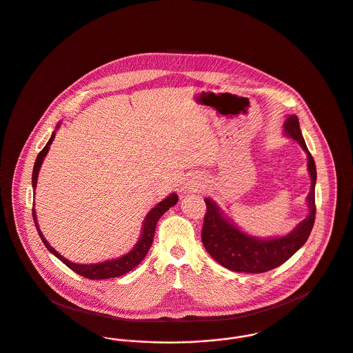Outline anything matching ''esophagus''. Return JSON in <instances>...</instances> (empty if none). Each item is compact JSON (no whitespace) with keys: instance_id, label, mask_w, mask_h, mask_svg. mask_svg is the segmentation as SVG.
<instances>
[{"instance_id":"esophagus-1","label":"esophagus","mask_w":353,"mask_h":353,"mask_svg":"<svg viewBox=\"0 0 353 353\" xmlns=\"http://www.w3.org/2000/svg\"><path fill=\"white\" fill-rule=\"evenodd\" d=\"M203 181L200 180V177L197 176H191L185 184V191L187 192H197L199 190H201Z\"/></svg>"}]
</instances>
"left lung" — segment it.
Instances as JSON below:
<instances>
[{
  "label": "left lung",
  "mask_w": 353,
  "mask_h": 353,
  "mask_svg": "<svg viewBox=\"0 0 353 353\" xmlns=\"http://www.w3.org/2000/svg\"><path fill=\"white\" fill-rule=\"evenodd\" d=\"M283 134L298 142L307 156V170L312 185L306 197L309 214L290 233L274 236L249 234L236 226L222 208L210 197H204L207 212L201 230V241L210 256L222 267L233 272L263 274L277 268L294 256L307 241L315 219L316 169L313 157L303 139L299 120L290 115L283 124Z\"/></svg>",
  "instance_id": "8db88e82"
}]
</instances>
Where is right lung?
<instances>
[{"mask_svg":"<svg viewBox=\"0 0 353 353\" xmlns=\"http://www.w3.org/2000/svg\"><path fill=\"white\" fill-rule=\"evenodd\" d=\"M61 121L57 124L55 130L52 131L47 145L43 148V150L40 152L35 161V165H34V170H32V188H34V194H35V190H37V184H38V177H39L40 168H41V163L44 161V158L47 156L48 150H50V146L55 138V134L57 131L59 130L61 127ZM179 201V196L177 194H170V195L166 196L165 199H162L159 203H157L149 212L148 215L145 216L143 222H142V229H141V235L137 241V243L132 246V249L120 256L117 259H112V260H105V261H101V263H93V264H79V263H74V261H70L68 260L66 257H63L61 253H58L50 243L48 241L44 238L43 233L40 232L39 223H38V216H37V211H35V204H34V208H32V215H34V222H35V226H37V230L39 233L40 238L43 241V243L46 245V248L57 257L59 259L66 267H69L72 271H74L76 274H81L86 279H90V280H100V279H111V277H118L121 274H127L130 272L131 270H134L143 259L145 256L148 254L152 243H153V238H154V233H156V226H157V222L159 221V218L170 208L173 207L176 203Z\"/></svg>","mask_w":353,"mask_h":353,"instance_id":"add662e5","label":"right lung"}]
</instances>
